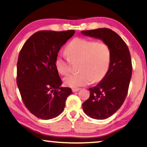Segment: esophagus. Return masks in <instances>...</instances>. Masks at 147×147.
Listing matches in <instances>:
<instances>
[{
  "instance_id": "34e87169",
  "label": "esophagus",
  "mask_w": 147,
  "mask_h": 147,
  "mask_svg": "<svg viewBox=\"0 0 147 147\" xmlns=\"http://www.w3.org/2000/svg\"><path fill=\"white\" fill-rule=\"evenodd\" d=\"M80 89V88H73V89H72V91H73V93H74V92L78 91Z\"/></svg>"
}]
</instances>
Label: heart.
Here are the masks:
<instances>
[{"instance_id": "heart-1", "label": "heart", "mask_w": 147, "mask_h": 147, "mask_svg": "<svg viewBox=\"0 0 147 147\" xmlns=\"http://www.w3.org/2000/svg\"><path fill=\"white\" fill-rule=\"evenodd\" d=\"M65 52L69 58L58 55L55 59V67L61 75L69 73L71 62H80L78 67L80 72L64 78L67 86L77 88L87 86L93 80H101L108 73L111 53L110 47L105 42L75 38L66 47Z\"/></svg>"}]
</instances>
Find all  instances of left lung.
I'll use <instances>...</instances> for the list:
<instances>
[{"mask_svg": "<svg viewBox=\"0 0 147 147\" xmlns=\"http://www.w3.org/2000/svg\"><path fill=\"white\" fill-rule=\"evenodd\" d=\"M81 33L100 39L110 47L108 73L97 85L89 88L90 96L82 104L84 113L89 117L106 119L121 108L127 95L132 73L130 51L125 42L110 29L98 28Z\"/></svg>", "mask_w": 147, "mask_h": 147, "instance_id": "obj_1", "label": "left lung"}]
</instances>
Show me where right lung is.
<instances>
[{
    "label": "right lung",
    "mask_w": 147,
    "mask_h": 147,
    "mask_svg": "<svg viewBox=\"0 0 147 147\" xmlns=\"http://www.w3.org/2000/svg\"><path fill=\"white\" fill-rule=\"evenodd\" d=\"M74 30L39 31L27 40L20 52L17 84L30 112L48 120L63 111L71 88L61 87L62 81L55 67L61 46L73 36Z\"/></svg>",
    "instance_id": "obj_1"
}]
</instances>
